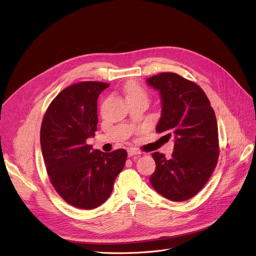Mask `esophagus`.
Masks as SVG:
<instances>
[{"instance_id": "esophagus-1", "label": "esophagus", "mask_w": 256, "mask_h": 256, "mask_svg": "<svg viewBox=\"0 0 256 256\" xmlns=\"http://www.w3.org/2000/svg\"><path fill=\"white\" fill-rule=\"evenodd\" d=\"M140 154H142V152H140V150H138V149H133V148H131V149H129V150H128V156H129V157H131V156H134V155H140Z\"/></svg>"}]
</instances>
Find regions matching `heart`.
Wrapping results in <instances>:
<instances>
[{"label": "heart", "instance_id": "1", "mask_svg": "<svg viewBox=\"0 0 256 256\" xmlns=\"http://www.w3.org/2000/svg\"><path fill=\"white\" fill-rule=\"evenodd\" d=\"M125 92L127 99L128 98H133V96H146V92L140 86V84L136 82H130L125 86Z\"/></svg>", "mask_w": 256, "mask_h": 256}]
</instances>
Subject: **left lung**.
<instances>
[{"mask_svg":"<svg viewBox=\"0 0 256 256\" xmlns=\"http://www.w3.org/2000/svg\"><path fill=\"white\" fill-rule=\"evenodd\" d=\"M147 82L162 96L156 131L175 136L170 160L160 152L152 154L156 168L150 182L168 200H188L203 188L218 164L220 146L214 112L199 85L176 72H160Z\"/></svg>","mask_w":256,"mask_h":256,"instance_id":"obj_1","label":"left lung"}]
</instances>
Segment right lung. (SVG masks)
Segmentation results:
<instances>
[{
	"instance_id": "right-lung-1",
	"label": "right lung",
	"mask_w": 256,
	"mask_h": 256,
	"mask_svg": "<svg viewBox=\"0 0 256 256\" xmlns=\"http://www.w3.org/2000/svg\"><path fill=\"white\" fill-rule=\"evenodd\" d=\"M108 86L83 81L64 88L48 105L40 127L51 184L68 204L81 210L96 208L108 199L127 160L124 149L104 153L86 142L96 131V100Z\"/></svg>"
}]
</instances>
